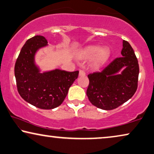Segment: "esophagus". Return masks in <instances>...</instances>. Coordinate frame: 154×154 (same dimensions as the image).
<instances>
[{"instance_id":"obj_1","label":"esophagus","mask_w":154,"mask_h":154,"mask_svg":"<svg viewBox=\"0 0 154 154\" xmlns=\"http://www.w3.org/2000/svg\"><path fill=\"white\" fill-rule=\"evenodd\" d=\"M85 71L83 70H81L79 72V75L80 76H84V75H85Z\"/></svg>"}]
</instances>
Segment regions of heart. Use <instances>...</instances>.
Wrapping results in <instances>:
<instances>
[{"label": "heart", "mask_w": 154, "mask_h": 154, "mask_svg": "<svg viewBox=\"0 0 154 154\" xmlns=\"http://www.w3.org/2000/svg\"><path fill=\"white\" fill-rule=\"evenodd\" d=\"M110 50L107 46L99 48L98 46H87L79 52L80 58L88 60L92 58V64L94 68H99L108 60Z\"/></svg>", "instance_id": "b5f03b06"}]
</instances>
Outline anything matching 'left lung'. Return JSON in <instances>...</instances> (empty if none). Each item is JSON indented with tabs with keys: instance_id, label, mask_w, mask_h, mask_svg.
Instances as JSON below:
<instances>
[{
	"instance_id": "1",
	"label": "left lung",
	"mask_w": 154,
	"mask_h": 154,
	"mask_svg": "<svg viewBox=\"0 0 154 154\" xmlns=\"http://www.w3.org/2000/svg\"><path fill=\"white\" fill-rule=\"evenodd\" d=\"M121 54L101 72L88 75L87 96L98 108H117L133 97L137 88L139 65L134 51L123 40Z\"/></svg>"
}]
</instances>
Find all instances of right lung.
<instances>
[{"mask_svg":"<svg viewBox=\"0 0 154 154\" xmlns=\"http://www.w3.org/2000/svg\"><path fill=\"white\" fill-rule=\"evenodd\" d=\"M48 46L47 40L41 35L29 39L20 51L14 66L20 96L28 103L44 110L60 106L79 73L59 69L41 72L35 56L39 49Z\"/></svg>","mask_w":154,"mask_h":154,"instance_id":"add662e5","label":"right lung"}]
</instances>
